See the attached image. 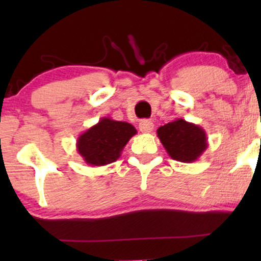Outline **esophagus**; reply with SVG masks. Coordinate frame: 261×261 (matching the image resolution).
Returning a JSON list of instances; mask_svg holds the SVG:
<instances>
[{
	"mask_svg": "<svg viewBox=\"0 0 261 261\" xmlns=\"http://www.w3.org/2000/svg\"><path fill=\"white\" fill-rule=\"evenodd\" d=\"M139 127H140L141 133L148 134V133H151L152 130H153L154 125H153V122H152L151 120H142V121L140 122Z\"/></svg>",
	"mask_w": 261,
	"mask_h": 261,
	"instance_id": "34e87169",
	"label": "esophagus"
}]
</instances>
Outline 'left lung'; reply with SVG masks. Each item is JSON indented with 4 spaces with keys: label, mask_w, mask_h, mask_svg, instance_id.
I'll use <instances>...</instances> for the list:
<instances>
[{
    "label": "left lung",
    "mask_w": 261,
    "mask_h": 261,
    "mask_svg": "<svg viewBox=\"0 0 261 261\" xmlns=\"http://www.w3.org/2000/svg\"><path fill=\"white\" fill-rule=\"evenodd\" d=\"M157 136L167 153L173 160L184 163L199 160L208 146L205 130L184 119H175L158 127Z\"/></svg>",
    "instance_id": "obj_1"
}]
</instances>
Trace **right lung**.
I'll use <instances>...</instances> for the list:
<instances>
[{
    "instance_id": "1",
    "label": "right lung",
    "mask_w": 261,
    "mask_h": 261,
    "mask_svg": "<svg viewBox=\"0 0 261 261\" xmlns=\"http://www.w3.org/2000/svg\"><path fill=\"white\" fill-rule=\"evenodd\" d=\"M137 131L125 121L101 118L77 139V152L88 166L100 167L119 160L126 143Z\"/></svg>"
}]
</instances>
